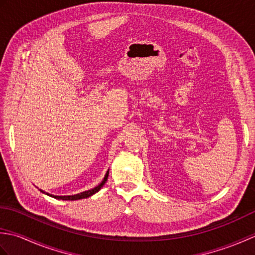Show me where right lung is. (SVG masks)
<instances>
[{"instance_id":"right-lung-1","label":"right lung","mask_w":255,"mask_h":255,"mask_svg":"<svg viewBox=\"0 0 255 255\" xmlns=\"http://www.w3.org/2000/svg\"><path fill=\"white\" fill-rule=\"evenodd\" d=\"M108 173H110V170H108V171L106 172V174H105L104 178H103V181H102V182H101V183L99 184V185H97L96 187L92 188V189H89V191L82 192V193H80V194H75V195H67V196H57V195H50V194H48V193H45L44 191H41V192H42V193H45V194H47L48 196H51V197L56 198V199H62V200H78V199L88 198V197L92 196V195H94L95 193L99 192L100 189L103 187V185H104V184H105V183H106V181H107Z\"/></svg>"}]
</instances>
